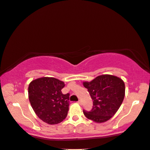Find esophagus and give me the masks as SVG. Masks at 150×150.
Returning <instances> with one entry per match:
<instances>
[{
    "mask_svg": "<svg viewBox=\"0 0 150 150\" xmlns=\"http://www.w3.org/2000/svg\"><path fill=\"white\" fill-rule=\"evenodd\" d=\"M77 102H78V103H79V104H81V100H79V101H78Z\"/></svg>",
    "mask_w": 150,
    "mask_h": 150,
    "instance_id": "esophagus-1",
    "label": "esophagus"
}]
</instances>
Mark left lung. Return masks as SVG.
Here are the masks:
<instances>
[{"label": "left lung", "mask_w": 150, "mask_h": 150, "mask_svg": "<svg viewBox=\"0 0 150 150\" xmlns=\"http://www.w3.org/2000/svg\"><path fill=\"white\" fill-rule=\"evenodd\" d=\"M83 85L88 89L93 104L91 111H83L86 117L97 123L110 119L124 100V81L117 76L102 75L89 82H83Z\"/></svg>", "instance_id": "left-lung-1"}]
</instances>
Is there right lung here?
<instances>
[{"instance_id": "add662e5", "label": "right lung", "mask_w": 150, "mask_h": 150, "mask_svg": "<svg viewBox=\"0 0 150 150\" xmlns=\"http://www.w3.org/2000/svg\"><path fill=\"white\" fill-rule=\"evenodd\" d=\"M64 86L61 80L48 77L38 78L29 84L28 97L31 106L42 121L56 125L67 117L69 93H62Z\"/></svg>"}]
</instances>
